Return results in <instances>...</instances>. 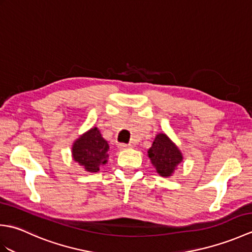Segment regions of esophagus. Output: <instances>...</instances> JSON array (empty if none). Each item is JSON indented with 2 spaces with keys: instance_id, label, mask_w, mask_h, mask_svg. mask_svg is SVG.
I'll return each mask as SVG.
<instances>
[{
  "instance_id": "34e87169",
  "label": "esophagus",
  "mask_w": 252,
  "mask_h": 252,
  "mask_svg": "<svg viewBox=\"0 0 252 252\" xmlns=\"http://www.w3.org/2000/svg\"><path fill=\"white\" fill-rule=\"evenodd\" d=\"M118 148H119L120 151H123V149L131 148V145L130 144H119V145H118Z\"/></svg>"
}]
</instances>
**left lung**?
Segmentation results:
<instances>
[{"label":"left lung","mask_w":252,"mask_h":252,"mask_svg":"<svg viewBox=\"0 0 252 252\" xmlns=\"http://www.w3.org/2000/svg\"><path fill=\"white\" fill-rule=\"evenodd\" d=\"M147 153L156 172L163 178L172 176L183 161V154L180 148L164 133H158Z\"/></svg>","instance_id":"1"}]
</instances>
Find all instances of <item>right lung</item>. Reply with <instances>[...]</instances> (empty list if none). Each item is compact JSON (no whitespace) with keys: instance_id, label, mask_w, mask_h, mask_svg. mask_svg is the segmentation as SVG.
Returning a JSON list of instances; mask_svg holds the SVG:
<instances>
[{"instance_id":"add662e5","label":"right lung","mask_w":252,"mask_h":252,"mask_svg":"<svg viewBox=\"0 0 252 252\" xmlns=\"http://www.w3.org/2000/svg\"><path fill=\"white\" fill-rule=\"evenodd\" d=\"M71 155L87 172H98L99 168L108 162L109 145L98 127L93 126L73 142Z\"/></svg>"}]
</instances>
